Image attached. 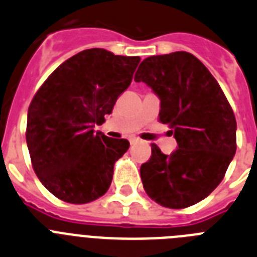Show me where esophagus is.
I'll use <instances>...</instances> for the list:
<instances>
[{
  "instance_id": "obj_1",
  "label": "esophagus",
  "mask_w": 257,
  "mask_h": 257,
  "mask_svg": "<svg viewBox=\"0 0 257 257\" xmlns=\"http://www.w3.org/2000/svg\"><path fill=\"white\" fill-rule=\"evenodd\" d=\"M138 141H140V140H138L137 137H131V138H129V142H131V145L136 144V142H138Z\"/></svg>"
}]
</instances>
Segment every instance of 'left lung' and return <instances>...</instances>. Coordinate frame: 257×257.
Here are the masks:
<instances>
[{"label": "left lung", "instance_id": "1", "mask_svg": "<svg viewBox=\"0 0 257 257\" xmlns=\"http://www.w3.org/2000/svg\"><path fill=\"white\" fill-rule=\"evenodd\" d=\"M135 80L159 95V121L178 145L171 155L151 146L140 169L145 191L167 208L193 206L218 186L235 154L233 108L207 67L186 51L146 58Z\"/></svg>", "mask_w": 257, "mask_h": 257}]
</instances>
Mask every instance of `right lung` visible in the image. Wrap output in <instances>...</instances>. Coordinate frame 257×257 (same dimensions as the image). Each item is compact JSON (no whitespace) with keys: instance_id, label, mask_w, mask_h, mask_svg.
<instances>
[{"instance_id":"add662e5","label":"right lung","mask_w":257,"mask_h":257,"mask_svg":"<svg viewBox=\"0 0 257 257\" xmlns=\"http://www.w3.org/2000/svg\"><path fill=\"white\" fill-rule=\"evenodd\" d=\"M140 61L104 49L82 50L36 91L27 117V146L33 171L58 199L84 204L108 190L113 166L129 142L93 128L112 112Z\"/></svg>"}]
</instances>
